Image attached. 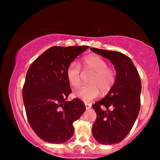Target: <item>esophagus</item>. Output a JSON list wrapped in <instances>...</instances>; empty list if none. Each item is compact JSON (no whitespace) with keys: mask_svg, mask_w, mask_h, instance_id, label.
I'll list each match as a JSON object with an SVG mask.
<instances>
[{"mask_svg":"<svg viewBox=\"0 0 160 160\" xmlns=\"http://www.w3.org/2000/svg\"><path fill=\"white\" fill-rule=\"evenodd\" d=\"M85 107H86V109H89L92 107V105L91 104H89V103H85Z\"/></svg>","mask_w":160,"mask_h":160,"instance_id":"34e87169","label":"esophagus"}]
</instances>
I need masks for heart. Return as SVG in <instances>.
Returning <instances> with one entry per match:
<instances>
[{
	"instance_id": "heart-1",
	"label": "heart",
	"mask_w": 160,
	"mask_h": 160,
	"mask_svg": "<svg viewBox=\"0 0 160 160\" xmlns=\"http://www.w3.org/2000/svg\"><path fill=\"white\" fill-rule=\"evenodd\" d=\"M83 73H92L88 80L89 85L82 86L75 92V95L86 102L92 101L99 94L109 92L116 80V70L108 67V63L97 55L85 58L82 62ZM82 72L80 65L72 61L66 69V77L70 85L76 88L81 84Z\"/></svg>"
}]
</instances>
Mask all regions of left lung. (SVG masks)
<instances>
[{
  "label": "left lung",
  "instance_id": "left-lung-1",
  "mask_svg": "<svg viewBox=\"0 0 160 160\" xmlns=\"http://www.w3.org/2000/svg\"><path fill=\"white\" fill-rule=\"evenodd\" d=\"M114 65L116 80L107 95L92 104L97 118L92 134L97 141L112 145L123 140L131 131L140 108L141 82L128 56L118 51L91 48Z\"/></svg>",
  "mask_w": 160,
  "mask_h": 160
}]
</instances>
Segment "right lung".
<instances>
[{
	"label": "right lung",
	"instance_id": "obj_1",
	"mask_svg": "<svg viewBox=\"0 0 160 160\" xmlns=\"http://www.w3.org/2000/svg\"><path fill=\"white\" fill-rule=\"evenodd\" d=\"M89 47H52L28 70L22 98L28 122L46 142L62 143L72 136V123L86 108L78 98L66 101L71 93L66 77L68 65Z\"/></svg>",
	"mask_w": 160,
	"mask_h": 160
}]
</instances>
